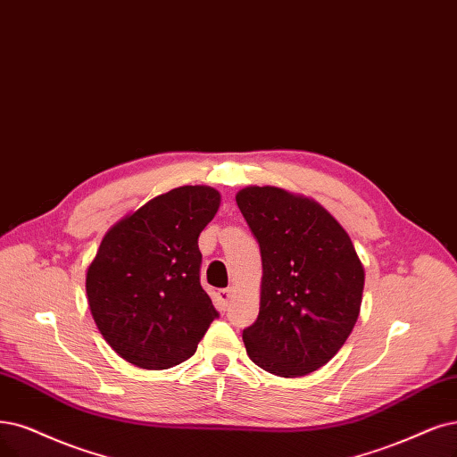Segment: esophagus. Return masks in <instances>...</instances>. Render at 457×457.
Returning a JSON list of instances; mask_svg holds the SVG:
<instances>
[{
  "instance_id": "34e87169",
  "label": "esophagus",
  "mask_w": 457,
  "mask_h": 457,
  "mask_svg": "<svg viewBox=\"0 0 457 457\" xmlns=\"http://www.w3.org/2000/svg\"><path fill=\"white\" fill-rule=\"evenodd\" d=\"M218 301H220V305H222L224 309L229 305V301H231V297H233V288H224V290H218Z\"/></svg>"
}]
</instances>
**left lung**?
<instances>
[{"label":"left lung","instance_id":"obj_1","mask_svg":"<svg viewBox=\"0 0 457 457\" xmlns=\"http://www.w3.org/2000/svg\"><path fill=\"white\" fill-rule=\"evenodd\" d=\"M260 243V314L243 331L248 358L297 378L343 348L361 309L365 271L348 233L318 201L277 186L235 195Z\"/></svg>","mask_w":457,"mask_h":457}]
</instances>
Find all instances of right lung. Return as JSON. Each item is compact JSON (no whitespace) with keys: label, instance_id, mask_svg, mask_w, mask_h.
Returning a JSON list of instances; mask_svg holds the SVG:
<instances>
[{"label":"right lung","instance_id":"right-lung-1","mask_svg":"<svg viewBox=\"0 0 457 457\" xmlns=\"http://www.w3.org/2000/svg\"><path fill=\"white\" fill-rule=\"evenodd\" d=\"M220 192L180 186L112 224L87 271L94 322L128 363L160 370L194 352L218 316L201 288L199 233L214 218Z\"/></svg>","mask_w":457,"mask_h":457}]
</instances>
